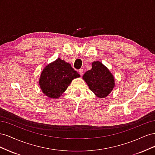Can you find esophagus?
I'll list each match as a JSON object with an SVG mask.
<instances>
[{
    "label": "esophagus",
    "mask_w": 155,
    "mask_h": 155,
    "mask_svg": "<svg viewBox=\"0 0 155 155\" xmlns=\"http://www.w3.org/2000/svg\"><path fill=\"white\" fill-rule=\"evenodd\" d=\"M79 74H80V76H83V69H80V70H79Z\"/></svg>",
    "instance_id": "esophagus-1"
}]
</instances>
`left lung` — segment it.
Returning <instances> with one entry per match:
<instances>
[{
  "label": "left lung",
  "instance_id": "1",
  "mask_svg": "<svg viewBox=\"0 0 155 155\" xmlns=\"http://www.w3.org/2000/svg\"><path fill=\"white\" fill-rule=\"evenodd\" d=\"M89 88L100 98L106 97L115 86L113 75L104 64L100 61H94L92 68L83 76Z\"/></svg>",
  "mask_w": 155,
  "mask_h": 155
}]
</instances>
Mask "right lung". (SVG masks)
Segmentation results:
<instances>
[{
    "instance_id": "right-lung-1",
    "label": "right lung",
    "mask_w": 155,
    "mask_h": 155,
    "mask_svg": "<svg viewBox=\"0 0 155 155\" xmlns=\"http://www.w3.org/2000/svg\"><path fill=\"white\" fill-rule=\"evenodd\" d=\"M80 77L71 64L58 58L42 70L39 84L42 92L51 99H58L75 78Z\"/></svg>"
}]
</instances>
